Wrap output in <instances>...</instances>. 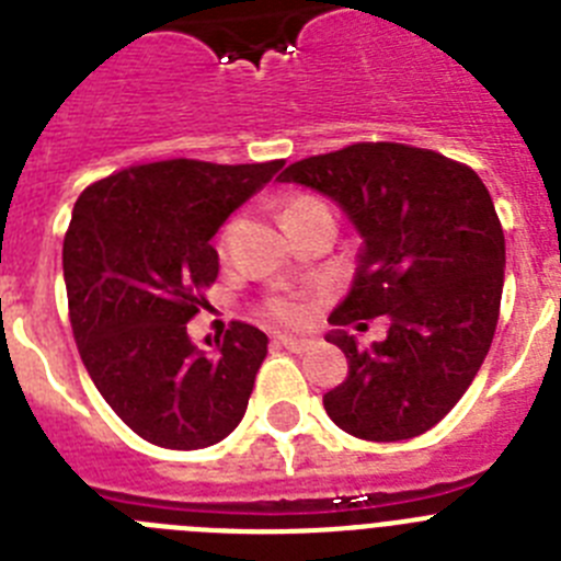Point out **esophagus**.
Returning a JSON list of instances; mask_svg holds the SVG:
<instances>
[{"label": "esophagus", "instance_id": "obj_1", "mask_svg": "<svg viewBox=\"0 0 561 561\" xmlns=\"http://www.w3.org/2000/svg\"><path fill=\"white\" fill-rule=\"evenodd\" d=\"M275 340L280 342L284 348L295 351V354H306V351H309L311 345H314V340H306V336H291V334H277Z\"/></svg>", "mask_w": 561, "mask_h": 561}]
</instances>
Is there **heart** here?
<instances>
[{"label":"heart","instance_id":"b5f03b06","mask_svg":"<svg viewBox=\"0 0 561 561\" xmlns=\"http://www.w3.org/2000/svg\"><path fill=\"white\" fill-rule=\"evenodd\" d=\"M306 205H314V202L295 199L289 202L286 210H297V207H306ZM225 241H227V230L225 236H221V247H225ZM270 314L277 317V320H284V323H295V320L304 317V306H300V300H295V297H275V300H270Z\"/></svg>","mask_w":561,"mask_h":561}]
</instances>
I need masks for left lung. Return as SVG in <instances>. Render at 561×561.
Masks as SVG:
<instances>
[{"label":"left lung","instance_id":"1","mask_svg":"<svg viewBox=\"0 0 561 561\" xmlns=\"http://www.w3.org/2000/svg\"><path fill=\"white\" fill-rule=\"evenodd\" d=\"M277 182L329 196L362 238L329 323L390 320L388 336L365 351L345 329L325 334L348 356L325 413L365 440L427 433L472 385L497 329L505 238L492 196L472 168L399 142L309 157Z\"/></svg>","mask_w":561,"mask_h":561}]
</instances>
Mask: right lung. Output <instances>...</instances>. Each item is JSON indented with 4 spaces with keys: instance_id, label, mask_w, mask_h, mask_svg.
Returning a JSON list of instances; mask_svg holds the SVG:
<instances>
[{
    "instance_id": "obj_1",
    "label": "right lung",
    "mask_w": 561,
    "mask_h": 561,
    "mask_svg": "<svg viewBox=\"0 0 561 561\" xmlns=\"http://www.w3.org/2000/svg\"><path fill=\"white\" fill-rule=\"evenodd\" d=\"M280 168L148 162L78 196L64 238L72 334L108 408L148 444L205 449L244 419L270 340L232 323L199 348L187 320L219 275L210 238Z\"/></svg>"
}]
</instances>
